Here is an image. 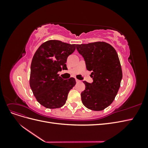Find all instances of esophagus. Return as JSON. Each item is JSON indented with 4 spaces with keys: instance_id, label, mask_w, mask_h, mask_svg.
<instances>
[{
    "instance_id": "34e87169",
    "label": "esophagus",
    "mask_w": 148,
    "mask_h": 148,
    "mask_svg": "<svg viewBox=\"0 0 148 148\" xmlns=\"http://www.w3.org/2000/svg\"><path fill=\"white\" fill-rule=\"evenodd\" d=\"M76 82H77V83H80V82H81V81H80V80H79V79H76Z\"/></svg>"
}]
</instances>
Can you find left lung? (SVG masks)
Instances as JSON below:
<instances>
[{"label":"left lung","mask_w":148,"mask_h":148,"mask_svg":"<svg viewBox=\"0 0 148 148\" xmlns=\"http://www.w3.org/2000/svg\"><path fill=\"white\" fill-rule=\"evenodd\" d=\"M77 49L92 71V83L86 81L81 93L83 105L92 110L100 111L114 101L120 86L122 71L115 49L105 42L77 44Z\"/></svg>","instance_id":"left-lung-1"}]
</instances>
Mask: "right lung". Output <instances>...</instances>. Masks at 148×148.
Returning a JSON list of instances; mask_svg holds the SVG:
<instances>
[{"label": "right lung", "instance_id": "add662e5", "mask_svg": "<svg viewBox=\"0 0 148 148\" xmlns=\"http://www.w3.org/2000/svg\"><path fill=\"white\" fill-rule=\"evenodd\" d=\"M76 49L58 40L42 43L36 51L31 64L29 85L36 99L47 109L60 108L66 102L75 79H64L59 71L66 69L67 57Z\"/></svg>", "mask_w": 148, "mask_h": 148}]
</instances>
